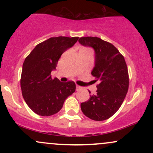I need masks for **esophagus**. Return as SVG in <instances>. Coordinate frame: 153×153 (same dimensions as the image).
<instances>
[{
    "label": "esophagus",
    "mask_w": 153,
    "mask_h": 153,
    "mask_svg": "<svg viewBox=\"0 0 153 153\" xmlns=\"http://www.w3.org/2000/svg\"><path fill=\"white\" fill-rule=\"evenodd\" d=\"M81 88H82V87L80 86V85H76V90H77V91L80 90V89H81Z\"/></svg>",
    "instance_id": "34e87169"
}]
</instances>
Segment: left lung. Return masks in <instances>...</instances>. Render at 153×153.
Returning a JSON list of instances; mask_svg holds the SVG:
<instances>
[{
  "mask_svg": "<svg viewBox=\"0 0 153 153\" xmlns=\"http://www.w3.org/2000/svg\"><path fill=\"white\" fill-rule=\"evenodd\" d=\"M78 41L94 49L96 59L91 75L95 82L99 81L96 94L81 103V110L93 120H106L119 110L127 94L129 74L125 59L112 44L99 37L86 36Z\"/></svg>",
  "mask_w": 153,
  "mask_h": 153,
  "instance_id": "1",
  "label": "left lung"
}]
</instances>
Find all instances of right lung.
Returning <instances> with one entry per match:
<instances>
[{
	"label": "right lung",
	"instance_id": "1",
	"mask_svg": "<svg viewBox=\"0 0 153 153\" xmlns=\"http://www.w3.org/2000/svg\"><path fill=\"white\" fill-rule=\"evenodd\" d=\"M79 37H51L38 44L26 57L22 67L21 88L26 104L36 114L48 117L62 108L67 98L75 91L73 81L60 82L52 78L64 52L77 42Z\"/></svg>",
	"mask_w": 153,
	"mask_h": 153
}]
</instances>
